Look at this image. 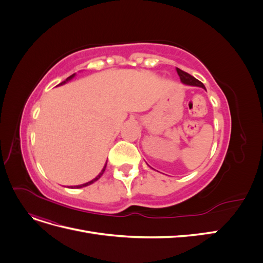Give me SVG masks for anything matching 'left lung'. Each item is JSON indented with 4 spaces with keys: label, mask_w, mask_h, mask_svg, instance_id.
Listing matches in <instances>:
<instances>
[{
    "label": "left lung",
    "mask_w": 263,
    "mask_h": 263,
    "mask_svg": "<svg viewBox=\"0 0 263 263\" xmlns=\"http://www.w3.org/2000/svg\"><path fill=\"white\" fill-rule=\"evenodd\" d=\"M177 72H178V74H179V77H180V79H181L182 83H184V84H186V85L201 86V87H203V89H205L204 84H203L201 81H198L197 79H195L194 77L189 74L187 72H185V71H183V70L177 68ZM205 90H206V89H205Z\"/></svg>",
    "instance_id": "obj_1"
}]
</instances>
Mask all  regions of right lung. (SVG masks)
<instances>
[{
    "instance_id": "1",
    "label": "right lung",
    "mask_w": 263,
    "mask_h": 263,
    "mask_svg": "<svg viewBox=\"0 0 263 263\" xmlns=\"http://www.w3.org/2000/svg\"><path fill=\"white\" fill-rule=\"evenodd\" d=\"M73 77H74V74H72V76H70V77H69V78L67 79V80H66V81L70 80V79H72ZM66 81H63V82H61L60 84H63V83H65ZM105 168H106V164L104 165V168H103V169H102V171L100 172V174H99V176H98L97 178H95V179H93V180H92V181H90V182H87V183H84V184H81V185H77V186H74V187H76V189H79V187H83V186H87V185H90V184H92V183H93V182H95V181H98V180H99V179H100V178L102 177V174H103V173H104V171H105Z\"/></svg>"
}]
</instances>
